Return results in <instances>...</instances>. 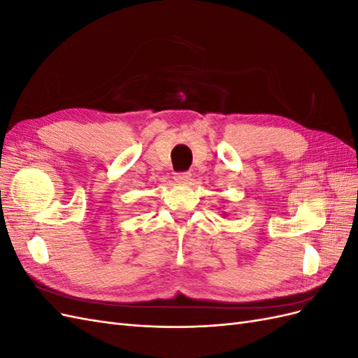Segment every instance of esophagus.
Returning <instances> with one entry per match:
<instances>
[{"mask_svg": "<svg viewBox=\"0 0 358 358\" xmlns=\"http://www.w3.org/2000/svg\"><path fill=\"white\" fill-rule=\"evenodd\" d=\"M189 180H191V173H188V171L176 173L175 175V182L178 183V185H187Z\"/></svg>", "mask_w": 358, "mask_h": 358, "instance_id": "esophagus-1", "label": "esophagus"}]
</instances>
